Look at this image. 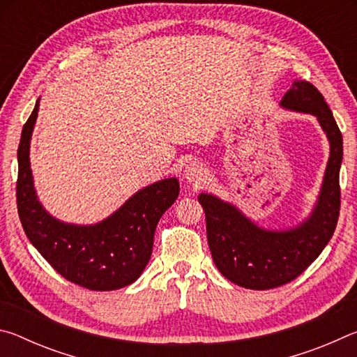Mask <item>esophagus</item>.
Segmentation results:
<instances>
[{"mask_svg":"<svg viewBox=\"0 0 357 357\" xmlns=\"http://www.w3.org/2000/svg\"><path fill=\"white\" fill-rule=\"evenodd\" d=\"M183 176L189 184H203L208 178V173L200 162H190L189 165L184 167Z\"/></svg>","mask_w":357,"mask_h":357,"instance_id":"34e87169","label":"esophagus"}]
</instances>
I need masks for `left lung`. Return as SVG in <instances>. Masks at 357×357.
I'll return each instance as SVG.
<instances>
[{
	"instance_id": "obj_1",
	"label": "left lung",
	"mask_w": 357,
	"mask_h": 357,
	"mask_svg": "<svg viewBox=\"0 0 357 357\" xmlns=\"http://www.w3.org/2000/svg\"><path fill=\"white\" fill-rule=\"evenodd\" d=\"M280 107L315 116L329 142L328 165L309 215L288 228H264L214 193L198 195L217 269L234 285L249 289L277 288L304 273L328 245L340 211L343 138L321 93L309 82L294 80Z\"/></svg>"
}]
</instances>
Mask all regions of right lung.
I'll return each mask as SVG.
<instances>
[{"mask_svg":"<svg viewBox=\"0 0 357 357\" xmlns=\"http://www.w3.org/2000/svg\"><path fill=\"white\" fill-rule=\"evenodd\" d=\"M39 102L40 98L23 126L17 153V208L29 243L72 283L94 291L128 287L149 263L155 227L178 198L179 181L165 178L143 187L98 223L78 225L56 219L39 200L29 162Z\"/></svg>","mask_w":357,"mask_h":357,"instance_id":"right-lung-1","label":"right lung"}]
</instances>
